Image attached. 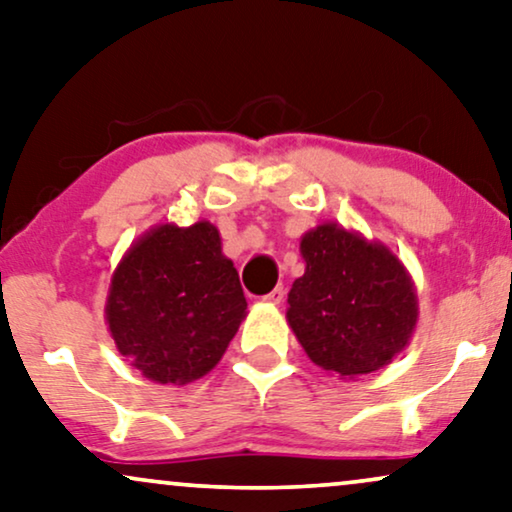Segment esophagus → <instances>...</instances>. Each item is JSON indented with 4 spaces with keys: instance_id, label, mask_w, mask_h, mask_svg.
I'll list each match as a JSON object with an SVG mask.
<instances>
[{
    "instance_id": "34e87169",
    "label": "esophagus",
    "mask_w": 512,
    "mask_h": 512,
    "mask_svg": "<svg viewBox=\"0 0 512 512\" xmlns=\"http://www.w3.org/2000/svg\"><path fill=\"white\" fill-rule=\"evenodd\" d=\"M284 296H287V289H284L282 284H280V287L272 289L270 294H265L263 301H268V303H272V305H280V303L284 301Z\"/></svg>"
}]
</instances>
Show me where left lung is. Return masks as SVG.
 <instances>
[{
	"label": "left lung",
	"mask_w": 512,
	"mask_h": 512,
	"mask_svg": "<svg viewBox=\"0 0 512 512\" xmlns=\"http://www.w3.org/2000/svg\"><path fill=\"white\" fill-rule=\"evenodd\" d=\"M303 277L291 284L287 320L317 367L343 378L371 374L407 348L418 303L393 251L336 223L301 237Z\"/></svg>",
	"instance_id": "obj_1"
}]
</instances>
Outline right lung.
<instances>
[{
    "label": "right lung",
    "instance_id": "obj_1",
    "mask_svg": "<svg viewBox=\"0 0 512 512\" xmlns=\"http://www.w3.org/2000/svg\"><path fill=\"white\" fill-rule=\"evenodd\" d=\"M244 317L240 275L209 221L145 232L119 261L105 303L119 353L145 378L174 386L209 374Z\"/></svg>",
    "mask_w": 512,
    "mask_h": 512
}]
</instances>
